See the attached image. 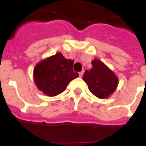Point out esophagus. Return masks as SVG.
<instances>
[{
    "label": "esophagus",
    "instance_id": "esophagus-1",
    "mask_svg": "<svg viewBox=\"0 0 146 146\" xmlns=\"http://www.w3.org/2000/svg\"><path fill=\"white\" fill-rule=\"evenodd\" d=\"M79 75H80V77H82L83 75H84V70H82L81 72H80Z\"/></svg>",
    "mask_w": 146,
    "mask_h": 146
}]
</instances>
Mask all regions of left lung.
<instances>
[{
  "label": "left lung",
  "mask_w": 146,
  "mask_h": 146,
  "mask_svg": "<svg viewBox=\"0 0 146 146\" xmlns=\"http://www.w3.org/2000/svg\"><path fill=\"white\" fill-rule=\"evenodd\" d=\"M92 64V68L86 70L83 80L93 95L99 98H106L116 90L117 77L101 61L95 59Z\"/></svg>",
  "instance_id": "1"
}]
</instances>
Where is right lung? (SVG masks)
I'll return each mask as SVG.
<instances>
[{
	"mask_svg": "<svg viewBox=\"0 0 146 146\" xmlns=\"http://www.w3.org/2000/svg\"><path fill=\"white\" fill-rule=\"evenodd\" d=\"M73 60L66 59L61 53L39 62L34 68L36 87L49 96L62 93L71 80L79 76L73 71Z\"/></svg>",
	"mask_w": 146,
	"mask_h": 146,
	"instance_id": "1",
	"label": "right lung"
}]
</instances>
